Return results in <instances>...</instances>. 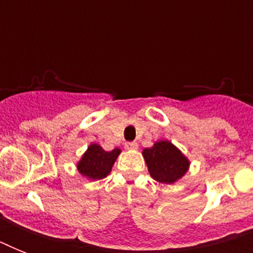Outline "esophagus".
Returning a JSON list of instances; mask_svg holds the SVG:
<instances>
[{
  "label": "esophagus",
  "mask_w": 253,
  "mask_h": 253,
  "mask_svg": "<svg viewBox=\"0 0 253 253\" xmlns=\"http://www.w3.org/2000/svg\"><path fill=\"white\" fill-rule=\"evenodd\" d=\"M125 147H126V150H138V143L136 142H127L126 144H125Z\"/></svg>",
  "instance_id": "34e87169"
}]
</instances>
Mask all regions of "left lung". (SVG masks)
<instances>
[{
	"instance_id": "left-lung-1",
	"label": "left lung",
	"mask_w": 253,
	"mask_h": 253,
	"mask_svg": "<svg viewBox=\"0 0 253 253\" xmlns=\"http://www.w3.org/2000/svg\"><path fill=\"white\" fill-rule=\"evenodd\" d=\"M143 158L151 177L160 184H173L185 176L190 162L169 140H159L143 150Z\"/></svg>"
}]
</instances>
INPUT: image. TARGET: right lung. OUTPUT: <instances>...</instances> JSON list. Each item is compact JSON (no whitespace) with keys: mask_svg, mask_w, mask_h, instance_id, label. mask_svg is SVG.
Wrapping results in <instances>:
<instances>
[{"mask_svg":"<svg viewBox=\"0 0 253 253\" xmlns=\"http://www.w3.org/2000/svg\"><path fill=\"white\" fill-rule=\"evenodd\" d=\"M121 154L119 148L105 151L97 143H91L77 163V170L89 180H101L111 172L115 160Z\"/></svg>","mask_w":253,"mask_h":253,"instance_id":"1","label":"right lung"}]
</instances>
